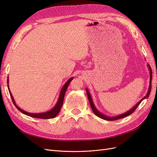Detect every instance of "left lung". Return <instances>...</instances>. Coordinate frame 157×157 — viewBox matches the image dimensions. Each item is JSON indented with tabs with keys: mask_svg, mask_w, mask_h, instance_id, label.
Returning a JSON list of instances; mask_svg holds the SVG:
<instances>
[{
	"mask_svg": "<svg viewBox=\"0 0 157 157\" xmlns=\"http://www.w3.org/2000/svg\"><path fill=\"white\" fill-rule=\"evenodd\" d=\"M147 67H148L149 68V70L150 71V81H149V88H148V91H147V93L146 94V96H144L143 98H142L141 100L137 102L136 105L133 107L131 109H130L129 111H128L127 112L124 113L122 114V115H117V116H115V117H109V116H107V115H103V113L99 112L97 108L96 107V106H95L94 103L93 102V100H92V98L91 97V95H90V92L88 91V88H86V93H87V96H88V100H89V102H90V106H91V108L92 109L93 112L94 113L95 115H96V116H98V117L102 118V119H104V120H106V121H116V120H118V119H120V118H124V117H126L128 115H131L132 113H133V112H134L136 109H137V106H138L140 103L144 100V99H147L149 98V94H150V92H151V80H152V70L150 67V66L149 65H147Z\"/></svg>",
	"mask_w": 157,
	"mask_h": 157,
	"instance_id": "1",
	"label": "left lung"
}]
</instances>
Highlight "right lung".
<instances>
[{
  "label": "right lung",
  "instance_id": "add662e5",
  "mask_svg": "<svg viewBox=\"0 0 157 157\" xmlns=\"http://www.w3.org/2000/svg\"><path fill=\"white\" fill-rule=\"evenodd\" d=\"M8 80H7V83H8V90H9V92H10V95L11 96V98L12 99V101L14 104V105L16 106V107L18 109L19 111L20 112H21L22 113L24 114V115H26L27 116H29L33 118H42V119H49V118H55L57 115H58V113H59L60 110H61V108L63 105V99H64V96H65V94L66 90H67L68 86L69 85L70 82L71 80L73 79V77H71L67 82L65 83V84L63 85V86L61 88V91H60V94H59V96L58 98V100L57 101L56 104L54 105V107L52 108L51 110L48 111H46V112H44V113H29V112H27L25 111L24 110H23L21 108L19 107L14 101V99L13 98L12 94L10 92V88H9V86H8V82H9V80H8Z\"/></svg>",
  "mask_w": 157,
  "mask_h": 157
}]
</instances>
